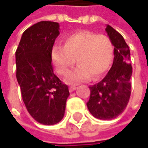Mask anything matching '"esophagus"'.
Listing matches in <instances>:
<instances>
[{"label":"esophagus","instance_id":"34e87169","mask_svg":"<svg viewBox=\"0 0 148 148\" xmlns=\"http://www.w3.org/2000/svg\"><path fill=\"white\" fill-rule=\"evenodd\" d=\"M76 89H77V87H76L75 85H71V86H69V92H73V91H74Z\"/></svg>","mask_w":148,"mask_h":148}]
</instances>
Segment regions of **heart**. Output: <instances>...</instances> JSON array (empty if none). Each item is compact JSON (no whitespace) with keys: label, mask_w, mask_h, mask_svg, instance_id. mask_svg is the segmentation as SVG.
<instances>
[{"label":"heart","mask_w":148,"mask_h":148,"mask_svg":"<svg viewBox=\"0 0 148 148\" xmlns=\"http://www.w3.org/2000/svg\"><path fill=\"white\" fill-rule=\"evenodd\" d=\"M114 48L107 36L90 31H79L68 35L64 46L55 45L51 58L57 72L66 75L76 59L78 66L66 76L68 84L97 79L106 74L113 61Z\"/></svg>","instance_id":"obj_1"}]
</instances>
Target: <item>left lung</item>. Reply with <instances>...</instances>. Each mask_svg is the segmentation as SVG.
<instances>
[{"instance_id":"obj_1","label":"left lung","mask_w":148,"mask_h":148,"mask_svg":"<svg viewBox=\"0 0 148 148\" xmlns=\"http://www.w3.org/2000/svg\"><path fill=\"white\" fill-rule=\"evenodd\" d=\"M106 31L114 46L113 64L106 77L90 86V96L87 107L93 116L100 120H112L126 109L131 96L132 67L130 49L123 37L110 25Z\"/></svg>"}]
</instances>
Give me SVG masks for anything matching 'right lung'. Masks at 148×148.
<instances>
[{"mask_svg": "<svg viewBox=\"0 0 148 148\" xmlns=\"http://www.w3.org/2000/svg\"><path fill=\"white\" fill-rule=\"evenodd\" d=\"M59 35L58 22L42 21L23 32L16 51V79L32 117L54 125L64 116L68 86L53 74L51 53Z\"/></svg>", "mask_w": 148, "mask_h": 148, "instance_id": "1", "label": "right lung"}]
</instances>
